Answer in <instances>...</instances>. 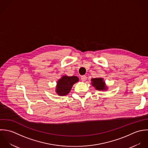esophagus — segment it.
<instances>
[{"label": "esophagus", "mask_w": 148, "mask_h": 148, "mask_svg": "<svg viewBox=\"0 0 148 148\" xmlns=\"http://www.w3.org/2000/svg\"><path fill=\"white\" fill-rule=\"evenodd\" d=\"M81 81H82V82H85V81H86V79H87V77H86V76H85V75H83V76H82L81 77Z\"/></svg>", "instance_id": "obj_1"}]
</instances>
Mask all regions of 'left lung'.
Returning a JSON list of instances; mask_svg holds the SVG:
<instances>
[{
	"instance_id": "obj_1",
	"label": "left lung",
	"mask_w": 148,
	"mask_h": 148,
	"mask_svg": "<svg viewBox=\"0 0 148 148\" xmlns=\"http://www.w3.org/2000/svg\"><path fill=\"white\" fill-rule=\"evenodd\" d=\"M91 84L92 86L98 91H106L108 89V86L106 85V83L102 78H95L91 79Z\"/></svg>"
}]
</instances>
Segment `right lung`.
<instances>
[{
    "label": "right lung",
    "mask_w": 148,
    "mask_h": 148,
    "mask_svg": "<svg viewBox=\"0 0 148 148\" xmlns=\"http://www.w3.org/2000/svg\"><path fill=\"white\" fill-rule=\"evenodd\" d=\"M79 81V78L77 76H62L57 83L56 92L60 96H64L67 95L74 84Z\"/></svg>",
    "instance_id": "right-lung-1"
}]
</instances>
